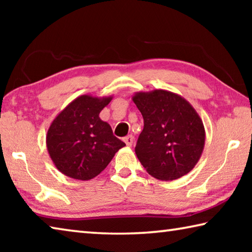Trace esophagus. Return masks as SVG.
Masks as SVG:
<instances>
[{"instance_id": "1", "label": "esophagus", "mask_w": 252, "mask_h": 252, "mask_svg": "<svg viewBox=\"0 0 252 252\" xmlns=\"http://www.w3.org/2000/svg\"><path fill=\"white\" fill-rule=\"evenodd\" d=\"M123 141H125V143L126 144L127 147H131L132 144H133V141H134V138L132 135H127L126 136L125 139H123Z\"/></svg>"}]
</instances>
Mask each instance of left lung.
Listing matches in <instances>:
<instances>
[{"label":"left lung","mask_w":252,"mask_h":252,"mask_svg":"<svg viewBox=\"0 0 252 252\" xmlns=\"http://www.w3.org/2000/svg\"><path fill=\"white\" fill-rule=\"evenodd\" d=\"M132 100L144 121L135 155L147 172L163 181L189 173L206 141L203 122L193 106L167 90L135 92Z\"/></svg>","instance_id":"obj_1"}]
</instances>
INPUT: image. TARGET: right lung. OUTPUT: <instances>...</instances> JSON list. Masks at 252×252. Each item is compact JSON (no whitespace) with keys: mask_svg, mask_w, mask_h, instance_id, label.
<instances>
[{"mask_svg":"<svg viewBox=\"0 0 252 252\" xmlns=\"http://www.w3.org/2000/svg\"><path fill=\"white\" fill-rule=\"evenodd\" d=\"M112 97L80 95L51 123L46 148L55 167L66 177L83 181L93 179L126 146L99 117Z\"/></svg>","mask_w":252,"mask_h":252,"instance_id":"1","label":"right lung"}]
</instances>
